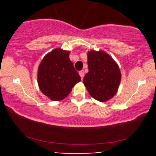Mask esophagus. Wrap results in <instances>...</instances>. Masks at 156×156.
Returning <instances> with one entry per match:
<instances>
[{
  "label": "esophagus",
  "instance_id": "obj_1",
  "mask_svg": "<svg viewBox=\"0 0 156 156\" xmlns=\"http://www.w3.org/2000/svg\"><path fill=\"white\" fill-rule=\"evenodd\" d=\"M79 75H80V78H81V79H83V76H84V70H80L79 72Z\"/></svg>",
  "mask_w": 156,
  "mask_h": 156
}]
</instances>
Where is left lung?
<instances>
[{
    "label": "left lung",
    "mask_w": 156,
    "mask_h": 156,
    "mask_svg": "<svg viewBox=\"0 0 156 156\" xmlns=\"http://www.w3.org/2000/svg\"><path fill=\"white\" fill-rule=\"evenodd\" d=\"M89 72L83 84L89 94L100 102H106L117 94L121 81L119 66L112 56L103 51L87 53Z\"/></svg>",
    "instance_id": "obj_1"
}]
</instances>
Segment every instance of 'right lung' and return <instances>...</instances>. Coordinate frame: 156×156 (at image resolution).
Returning <instances> with one entry per match:
<instances>
[{
	"mask_svg": "<svg viewBox=\"0 0 156 156\" xmlns=\"http://www.w3.org/2000/svg\"><path fill=\"white\" fill-rule=\"evenodd\" d=\"M69 51L55 48L44 56L37 72L39 88L51 101L67 98L80 77L69 59Z\"/></svg>",
	"mask_w": 156,
	"mask_h": 156,
	"instance_id": "obj_1",
	"label": "right lung"
}]
</instances>
